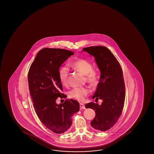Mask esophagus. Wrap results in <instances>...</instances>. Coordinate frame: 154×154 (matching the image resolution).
Instances as JSON below:
<instances>
[{"mask_svg":"<svg viewBox=\"0 0 154 154\" xmlns=\"http://www.w3.org/2000/svg\"><path fill=\"white\" fill-rule=\"evenodd\" d=\"M85 105L83 104V103H80V109H85Z\"/></svg>","mask_w":154,"mask_h":154,"instance_id":"esophagus-1","label":"esophagus"}]
</instances>
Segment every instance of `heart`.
I'll use <instances>...</instances> for the list:
<instances>
[{"label": "heart", "instance_id": "b5f03b06", "mask_svg": "<svg viewBox=\"0 0 154 154\" xmlns=\"http://www.w3.org/2000/svg\"><path fill=\"white\" fill-rule=\"evenodd\" d=\"M72 68L78 71L85 76L86 81L92 85H96L99 80V73L98 71L93 69V66L89 61L80 58L71 63ZM69 70L66 66H62L58 71L60 81L63 85H66L68 83ZM89 92V90L86 87H79L73 88L69 92V95L71 98L78 101H83L86 96Z\"/></svg>", "mask_w": 154, "mask_h": 154}]
</instances>
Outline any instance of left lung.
I'll return each instance as SVG.
<instances>
[{
	"mask_svg": "<svg viewBox=\"0 0 154 154\" xmlns=\"http://www.w3.org/2000/svg\"><path fill=\"white\" fill-rule=\"evenodd\" d=\"M83 51L93 56L101 72L92 99L103 100L100 105L91 102L85 106L96 112L91 126L97 131H106L116 123L124 108L126 91L122 70L116 57L105 47H90Z\"/></svg>",
	"mask_w": 154,
	"mask_h": 154,
	"instance_id": "obj_1",
	"label": "left lung"
}]
</instances>
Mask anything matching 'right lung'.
Segmentation results:
<instances>
[{"label":"right lung","instance_id":"right-lung-1","mask_svg":"<svg viewBox=\"0 0 154 154\" xmlns=\"http://www.w3.org/2000/svg\"><path fill=\"white\" fill-rule=\"evenodd\" d=\"M73 54L63 49L44 48L37 54L28 71V86L36 113L41 122L55 133L68 131L72 116L79 111L76 100H66L60 105L56 102L58 97L64 98L58 76L60 68Z\"/></svg>","mask_w":154,"mask_h":154}]
</instances>
